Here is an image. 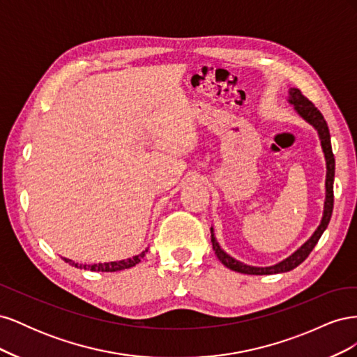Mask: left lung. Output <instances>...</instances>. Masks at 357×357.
I'll use <instances>...</instances> for the list:
<instances>
[{"instance_id": "8db88e82", "label": "left lung", "mask_w": 357, "mask_h": 357, "mask_svg": "<svg viewBox=\"0 0 357 357\" xmlns=\"http://www.w3.org/2000/svg\"><path fill=\"white\" fill-rule=\"evenodd\" d=\"M289 102L295 105V110L298 112V114L301 117H304L305 121L314 126L319 132L320 142H321V149L325 152V158H326V201H325V211H323V218L321 222L319 225V228L316 229V232L311 235V238L304 244L301 245L298 250L289 256L284 261H282L277 265L273 266H265V268H257V266H250V265H244L243 262L235 261L234 257H231L229 255H226L219 243L215 241V236L211 228V243H213V250L214 253L218 255L219 261L226 266L232 269L235 273H241V274H250V275H268V274H278V273H287L291 271V269L296 268L298 265H301L302 262L305 261L308 257V255L311 253L312 248L319 243L321 234L325 232V229L328 228L331 215H332V210H333V177H335V158L332 153V146H331V134H329V128L328 123L325 121V117L317 110V107L312 104L307 96L302 95V92L296 88H291L289 91Z\"/></svg>"}]
</instances>
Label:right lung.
<instances>
[{
  "label": "right lung",
  "mask_w": 357,
  "mask_h": 357,
  "mask_svg": "<svg viewBox=\"0 0 357 357\" xmlns=\"http://www.w3.org/2000/svg\"><path fill=\"white\" fill-rule=\"evenodd\" d=\"M147 252V250H146ZM146 252L139 253L138 256H134L131 259H126V261H119V262H107V264H93V265H79L75 264L73 261H70V259H66L63 257V261H66L67 264L75 266V268H84V269H91V271H100V273H114V271H121V269H126V268H131V266H135L144 257Z\"/></svg>",
  "instance_id": "1"
}]
</instances>
